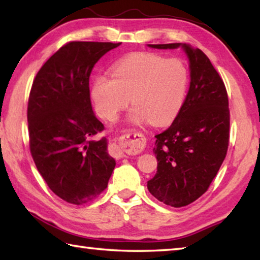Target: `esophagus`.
<instances>
[{
	"mask_svg": "<svg viewBox=\"0 0 260 260\" xmlns=\"http://www.w3.org/2000/svg\"><path fill=\"white\" fill-rule=\"evenodd\" d=\"M144 142L140 133H126L114 139L110 152L116 158L125 157L127 153H138L142 150Z\"/></svg>",
	"mask_w": 260,
	"mask_h": 260,
	"instance_id": "1",
	"label": "esophagus"
}]
</instances>
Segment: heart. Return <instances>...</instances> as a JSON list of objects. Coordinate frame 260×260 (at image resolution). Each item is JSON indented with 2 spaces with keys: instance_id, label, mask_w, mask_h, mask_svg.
<instances>
[{
  "instance_id": "1",
  "label": "heart",
  "mask_w": 260,
  "mask_h": 260,
  "mask_svg": "<svg viewBox=\"0 0 260 260\" xmlns=\"http://www.w3.org/2000/svg\"><path fill=\"white\" fill-rule=\"evenodd\" d=\"M111 77L101 74L90 87L96 112L105 120H114L129 101L132 124L150 121L155 126L170 124L178 116L186 99L189 73L182 60L153 52H135L111 69Z\"/></svg>"
}]
</instances>
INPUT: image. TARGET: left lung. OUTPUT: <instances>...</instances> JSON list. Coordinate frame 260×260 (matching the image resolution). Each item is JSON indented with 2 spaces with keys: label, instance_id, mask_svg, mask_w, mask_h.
<instances>
[{
  "label": "left lung",
  "instance_id": "8db88e82",
  "mask_svg": "<svg viewBox=\"0 0 260 260\" xmlns=\"http://www.w3.org/2000/svg\"><path fill=\"white\" fill-rule=\"evenodd\" d=\"M186 52L190 86L181 110L169 128L157 134L153 153L157 173L148 190L173 208L203 195L225 159L230 142V109L225 83L203 51L187 43L148 45Z\"/></svg>",
  "mask_w": 260,
  "mask_h": 260
}]
</instances>
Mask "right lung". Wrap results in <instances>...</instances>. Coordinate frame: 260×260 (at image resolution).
Wrapping results in <instances>:
<instances>
[{"label": "right lung", "mask_w": 260, "mask_h": 260, "mask_svg": "<svg viewBox=\"0 0 260 260\" xmlns=\"http://www.w3.org/2000/svg\"><path fill=\"white\" fill-rule=\"evenodd\" d=\"M121 42L73 41L56 51L35 77L27 121L33 160L52 192L76 205L95 200L108 187L116 160L90 102L94 65Z\"/></svg>", "instance_id": "right-lung-1"}]
</instances>
